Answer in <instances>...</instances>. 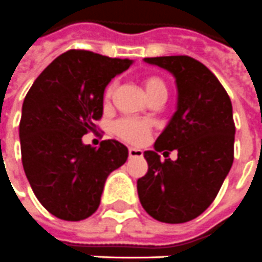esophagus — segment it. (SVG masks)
Returning a JSON list of instances; mask_svg holds the SVG:
<instances>
[{
	"mask_svg": "<svg viewBox=\"0 0 262 262\" xmlns=\"http://www.w3.org/2000/svg\"><path fill=\"white\" fill-rule=\"evenodd\" d=\"M144 155V152L138 149V148H129L128 149V157L129 158H141Z\"/></svg>",
	"mask_w": 262,
	"mask_h": 262,
	"instance_id": "1",
	"label": "esophagus"
}]
</instances>
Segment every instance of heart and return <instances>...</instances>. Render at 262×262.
I'll list each match as a JSON object with an SVG mask.
<instances>
[{"mask_svg": "<svg viewBox=\"0 0 262 262\" xmlns=\"http://www.w3.org/2000/svg\"><path fill=\"white\" fill-rule=\"evenodd\" d=\"M142 86H144L146 97L149 98V101H154V100L165 101V98L168 96L166 83L159 76H145L142 79ZM114 90H116L114 83H110L105 87V101H110L114 94ZM113 129L118 138L127 141L129 144H142L149 135L151 122L145 121V120H135V118H121L114 122Z\"/></svg>", "mask_w": 262, "mask_h": 262, "instance_id": "b5f03b06", "label": "heart"}]
</instances>
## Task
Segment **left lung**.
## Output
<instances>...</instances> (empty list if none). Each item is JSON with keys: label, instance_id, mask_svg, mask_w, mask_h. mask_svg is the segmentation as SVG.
Wrapping results in <instances>:
<instances>
[{"label": "left lung", "instance_id": "1", "mask_svg": "<svg viewBox=\"0 0 262 262\" xmlns=\"http://www.w3.org/2000/svg\"><path fill=\"white\" fill-rule=\"evenodd\" d=\"M176 79L178 105L155 151H145L148 172L137 182L145 211L158 222L186 223L216 199L234 159V120L227 92L203 63L190 56L145 57ZM178 151L176 161L157 152ZM166 152H164V155Z\"/></svg>", "mask_w": 262, "mask_h": 262}]
</instances>
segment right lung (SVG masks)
Instances as JSON below:
<instances>
[{"instance_id":"1","label":"right lung","mask_w":262,"mask_h":262,"mask_svg":"<svg viewBox=\"0 0 262 262\" xmlns=\"http://www.w3.org/2000/svg\"><path fill=\"white\" fill-rule=\"evenodd\" d=\"M89 51H69L38 76L22 105L19 140L24 170L46 210L68 222L98 209L107 176L125 164L127 146L116 140L98 148L81 137L103 116V98L113 77L131 66Z\"/></svg>"}]
</instances>
